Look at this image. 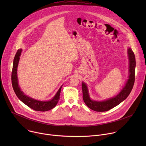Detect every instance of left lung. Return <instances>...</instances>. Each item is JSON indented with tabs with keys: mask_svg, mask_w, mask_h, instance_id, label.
Segmentation results:
<instances>
[{
	"mask_svg": "<svg viewBox=\"0 0 146 146\" xmlns=\"http://www.w3.org/2000/svg\"><path fill=\"white\" fill-rule=\"evenodd\" d=\"M129 59V76L125 84L117 95L102 101L92 100L90 96L88 88L86 83L82 82V98L86 105L91 110L98 112L108 111L118 105L119 103L127 99L130 94L135 82V72L136 60L135 54L131 48L127 50Z\"/></svg>",
	"mask_w": 146,
	"mask_h": 146,
	"instance_id": "1",
	"label": "left lung"
}]
</instances>
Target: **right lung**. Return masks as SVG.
I'll return each instance as SVG.
<instances>
[{
    "instance_id": "add662e5",
    "label": "right lung",
    "mask_w": 146,
    "mask_h": 146,
    "mask_svg": "<svg viewBox=\"0 0 146 146\" xmlns=\"http://www.w3.org/2000/svg\"><path fill=\"white\" fill-rule=\"evenodd\" d=\"M22 51V49L18 50L13 60V70L11 74V82L13 90L18 99L33 110L40 111L50 110L55 108L57 105L59 100V96L62 86L59 88L55 96L51 99L48 101H40L36 100L25 95L24 92L21 91L19 86L17 77V68Z\"/></svg>"
}]
</instances>
